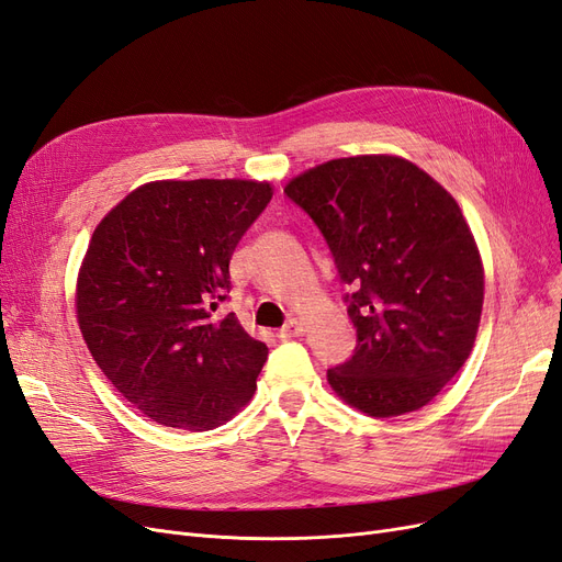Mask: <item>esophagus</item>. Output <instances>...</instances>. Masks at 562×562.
<instances>
[{"instance_id":"obj_1","label":"esophagus","mask_w":562,"mask_h":562,"mask_svg":"<svg viewBox=\"0 0 562 562\" xmlns=\"http://www.w3.org/2000/svg\"><path fill=\"white\" fill-rule=\"evenodd\" d=\"M303 334V324H301V319H296V317H292L289 319L284 327L280 329V338H296V336H301Z\"/></svg>"}]
</instances>
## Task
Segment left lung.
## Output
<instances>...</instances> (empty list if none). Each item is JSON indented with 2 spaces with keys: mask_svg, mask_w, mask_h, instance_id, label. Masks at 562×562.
<instances>
[{
  "mask_svg": "<svg viewBox=\"0 0 562 562\" xmlns=\"http://www.w3.org/2000/svg\"><path fill=\"white\" fill-rule=\"evenodd\" d=\"M284 195L319 228L346 294L357 346L329 385L371 418L418 411L474 348L483 266L452 195L396 156L336 158Z\"/></svg>",
  "mask_w": 562,
  "mask_h": 562,
  "instance_id": "8db88e82",
  "label": "left lung"
}]
</instances>
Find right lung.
I'll return each mask as SVG.
<instances>
[{"label":"right lung","mask_w":562,"mask_h":562,"mask_svg":"<svg viewBox=\"0 0 562 562\" xmlns=\"http://www.w3.org/2000/svg\"><path fill=\"white\" fill-rule=\"evenodd\" d=\"M273 198L245 179L151 182L104 216L77 284L86 346L112 385L158 425L205 431L257 390L266 342L233 313L228 261Z\"/></svg>","instance_id":"right-lung-1"}]
</instances>
